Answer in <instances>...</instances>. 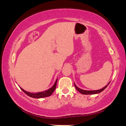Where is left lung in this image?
<instances>
[{
  "mask_svg": "<svg viewBox=\"0 0 126 126\" xmlns=\"http://www.w3.org/2000/svg\"><path fill=\"white\" fill-rule=\"evenodd\" d=\"M110 82L108 83L107 84L105 87H104L103 88L98 89V90H95V91H87V90H84V89H80L79 88H78V87L75 84V83H74V86H75V87L77 89V90L80 93H82V94H97V93H99L102 92V91L106 88V87L108 86V85L110 84Z\"/></svg>",
  "mask_w": 126,
  "mask_h": 126,
  "instance_id": "8db88e82",
  "label": "left lung"
}]
</instances>
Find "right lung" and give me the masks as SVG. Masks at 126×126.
<instances>
[{
    "instance_id": "add662e5",
    "label": "right lung",
    "mask_w": 126,
    "mask_h": 126,
    "mask_svg": "<svg viewBox=\"0 0 126 126\" xmlns=\"http://www.w3.org/2000/svg\"><path fill=\"white\" fill-rule=\"evenodd\" d=\"M57 80H58V78L57 79V80H55L54 85H53V86L51 87V88L47 89V90H46V91L39 92H37V93L29 92H27L26 91L24 90V89L21 88L20 87H20V88L22 89V91L24 92L27 95H28V96L32 97V98H42L49 97L52 94L53 92L55 91V88H56Z\"/></svg>"
}]
</instances>
